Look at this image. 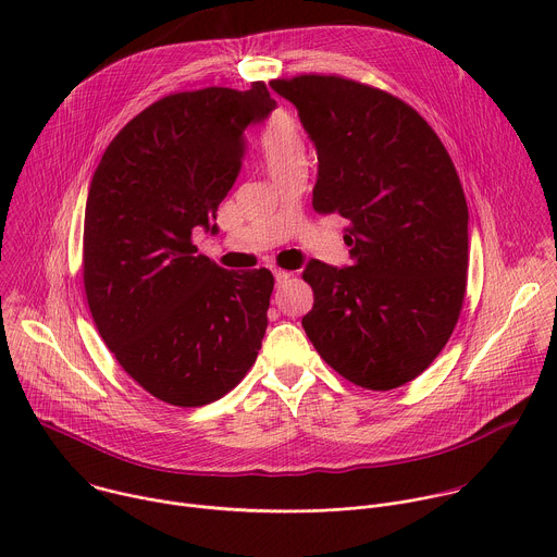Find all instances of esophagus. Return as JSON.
Returning a JSON list of instances; mask_svg holds the SVG:
<instances>
[{
  "label": "esophagus",
  "mask_w": 557,
  "mask_h": 557,
  "mask_svg": "<svg viewBox=\"0 0 557 557\" xmlns=\"http://www.w3.org/2000/svg\"><path fill=\"white\" fill-rule=\"evenodd\" d=\"M273 275H275V282H277V286L286 284V282L293 277V273H288V271H275Z\"/></svg>",
  "instance_id": "1"
}]
</instances>
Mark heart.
I'll use <instances>...</instances> for the list:
<instances>
[{
    "mask_svg": "<svg viewBox=\"0 0 557 557\" xmlns=\"http://www.w3.org/2000/svg\"><path fill=\"white\" fill-rule=\"evenodd\" d=\"M260 151H262V161L273 178L282 170L306 161V145H304V134L297 125V121L286 114L277 112L269 125L262 132L260 138Z\"/></svg>",
    "mask_w": 557,
    "mask_h": 557,
    "instance_id": "obj_1",
    "label": "heart"
}]
</instances>
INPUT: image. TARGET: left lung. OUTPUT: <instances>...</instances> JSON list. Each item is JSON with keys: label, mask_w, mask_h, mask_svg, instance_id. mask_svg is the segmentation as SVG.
I'll list each match as a JSON object with an SVG mask.
<instances>
[{"label": "left lung", "mask_w": 557, "mask_h": 557, "mask_svg": "<svg viewBox=\"0 0 557 557\" xmlns=\"http://www.w3.org/2000/svg\"><path fill=\"white\" fill-rule=\"evenodd\" d=\"M317 151L312 207L350 220L348 267L310 260L301 326L322 359L370 389L419 376L447 344L467 286V202L451 158L408 103L342 76L269 84Z\"/></svg>", "instance_id": "obj_1"}]
</instances>
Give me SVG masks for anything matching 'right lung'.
Listing matches in <instances>:
<instances>
[{
  "label": "right lung",
  "mask_w": 557,
  "mask_h": 557,
  "mask_svg": "<svg viewBox=\"0 0 557 557\" xmlns=\"http://www.w3.org/2000/svg\"><path fill=\"white\" fill-rule=\"evenodd\" d=\"M275 106L262 82L245 92L170 95L114 136L92 176L88 306L123 370L165 404L218 401L262 348L271 271H224L198 256L191 231H218V205L243 170L245 132Z\"/></svg>",
  "instance_id": "add662e5"
}]
</instances>
